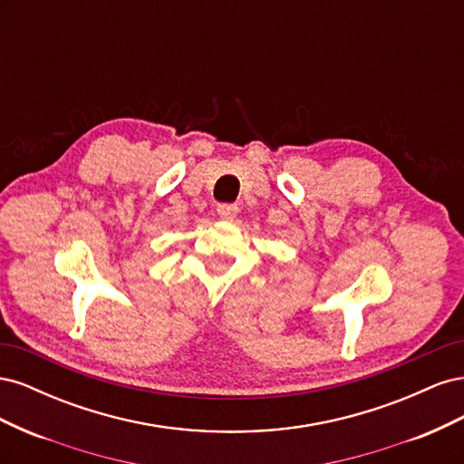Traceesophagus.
<instances>
[{"label":"esophagus","instance_id":"34e87169","mask_svg":"<svg viewBox=\"0 0 464 464\" xmlns=\"http://www.w3.org/2000/svg\"><path fill=\"white\" fill-rule=\"evenodd\" d=\"M217 213H218V217L224 218V220H232V218L237 215V207L232 205V203H220V205L217 207Z\"/></svg>","mask_w":464,"mask_h":464}]
</instances>
